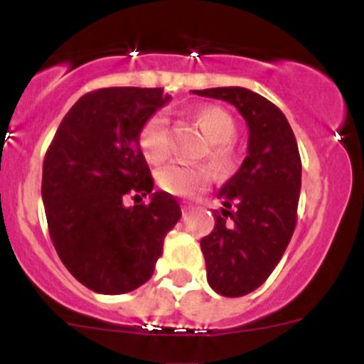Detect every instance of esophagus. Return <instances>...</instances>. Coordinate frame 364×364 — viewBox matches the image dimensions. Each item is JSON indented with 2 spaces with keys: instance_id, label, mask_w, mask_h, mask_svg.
<instances>
[{
  "instance_id": "1",
  "label": "esophagus",
  "mask_w": 364,
  "mask_h": 364,
  "mask_svg": "<svg viewBox=\"0 0 364 364\" xmlns=\"http://www.w3.org/2000/svg\"><path fill=\"white\" fill-rule=\"evenodd\" d=\"M192 209H193V204L183 203V211H192Z\"/></svg>"
}]
</instances>
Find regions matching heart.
<instances>
[{
    "label": "heart",
    "mask_w": 364,
    "mask_h": 364,
    "mask_svg": "<svg viewBox=\"0 0 364 364\" xmlns=\"http://www.w3.org/2000/svg\"><path fill=\"white\" fill-rule=\"evenodd\" d=\"M193 121L204 137L208 148L204 155L218 174H229L236 164V149L232 137L236 135V124L230 114L216 105H203L193 111ZM139 146L151 164H161L168 156V128L167 117L156 112L149 116L139 132ZM159 185L165 192L179 197H192L203 192L211 181V168L205 164H168L159 171Z\"/></svg>",
    "instance_id": "obj_1"
}]
</instances>
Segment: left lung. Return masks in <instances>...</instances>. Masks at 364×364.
Listing matches in <instances>:
<instances>
[{"instance_id":"obj_1","label":"left lung","mask_w":364,"mask_h":364,"mask_svg":"<svg viewBox=\"0 0 364 364\" xmlns=\"http://www.w3.org/2000/svg\"><path fill=\"white\" fill-rule=\"evenodd\" d=\"M199 97L232 104L248 127V155L220 188L223 208L215 229L200 240L208 284L218 294L255 291L280 262L296 229L301 159L285 114L247 87L196 90Z\"/></svg>"}]
</instances>
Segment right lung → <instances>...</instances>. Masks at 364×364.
I'll return each instance as SVG.
<instances>
[{
  "mask_svg": "<svg viewBox=\"0 0 364 364\" xmlns=\"http://www.w3.org/2000/svg\"><path fill=\"white\" fill-rule=\"evenodd\" d=\"M171 100L161 87H105L75 102L43 160L42 199L61 262L84 287L124 294L151 278L178 200L153 193L142 124ZM128 195L148 205L127 206Z\"/></svg>",
  "mask_w": 364,
  "mask_h": 364,
  "instance_id": "add662e5",
  "label": "right lung"
}]
</instances>
